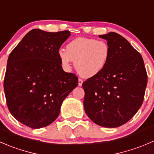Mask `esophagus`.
<instances>
[{"label": "esophagus", "instance_id": "34e87169", "mask_svg": "<svg viewBox=\"0 0 154 154\" xmlns=\"http://www.w3.org/2000/svg\"><path fill=\"white\" fill-rule=\"evenodd\" d=\"M83 80H81V79H79L78 80V86H81L82 84H83Z\"/></svg>", "mask_w": 154, "mask_h": 154}]
</instances>
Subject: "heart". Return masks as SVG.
Returning a JSON list of instances; mask_svg holds the SVG:
<instances>
[{
  "mask_svg": "<svg viewBox=\"0 0 154 154\" xmlns=\"http://www.w3.org/2000/svg\"><path fill=\"white\" fill-rule=\"evenodd\" d=\"M110 54V47L106 41L86 37H77L67 44L66 50L58 52L64 68L69 69L72 61H75L77 73L85 78L99 74L108 63Z\"/></svg>",
  "mask_w": 154,
  "mask_h": 154,
  "instance_id": "obj_1",
  "label": "heart"
}]
</instances>
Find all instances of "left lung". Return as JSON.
<instances>
[{
  "instance_id": "left-lung-1",
  "label": "left lung",
  "mask_w": 154,
  "mask_h": 154,
  "mask_svg": "<svg viewBox=\"0 0 154 154\" xmlns=\"http://www.w3.org/2000/svg\"><path fill=\"white\" fill-rule=\"evenodd\" d=\"M110 45L111 54L104 69L83 82V106L98 126L116 128L137 113L144 100L147 75L141 54L117 33L99 35Z\"/></svg>"
}]
</instances>
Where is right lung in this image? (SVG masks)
Masks as SVG:
<instances>
[{
  "label": "right lung",
  "instance_id": "1",
  "mask_svg": "<svg viewBox=\"0 0 154 154\" xmlns=\"http://www.w3.org/2000/svg\"><path fill=\"white\" fill-rule=\"evenodd\" d=\"M69 31L32 29L11 52L4 77V93L10 113L22 124L40 129L57 119L65 98L78 78L62 69L58 56Z\"/></svg>",
  "mask_w": 154,
  "mask_h": 154
}]
</instances>
